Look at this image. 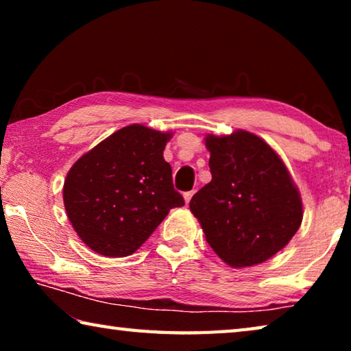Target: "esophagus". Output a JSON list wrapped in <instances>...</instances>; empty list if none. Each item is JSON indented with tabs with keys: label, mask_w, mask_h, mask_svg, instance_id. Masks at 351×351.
Returning a JSON list of instances; mask_svg holds the SVG:
<instances>
[{
	"label": "esophagus",
	"mask_w": 351,
	"mask_h": 351,
	"mask_svg": "<svg viewBox=\"0 0 351 351\" xmlns=\"http://www.w3.org/2000/svg\"><path fill=\"white\" fill-rule=\"evenodd\" d=\"M192 197H193V192H186V193H184V201H186V204L190 203V199H192Z\"/></svg>",
	"instance_id": "obj_1"
}]
</instances>
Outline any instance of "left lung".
Segmentation results:
<instances>
[{
    "label": "left lung",
    "instance_id": "obj_1",
    "mask_svg": "<svg viewBox=\"0 0 351 351\" xmlns=\"http://www.w3.org/2000/svg\"><path fill=\"white\" fill-rule=\"evenodd\" d=\"M212 181L190 199L206 240L224 263H263L288 245L304 210L288 169L249 132L206 138Z\"/></svg>",
    "mask_w": 351,
    "mask_h": 351
}]
</instances>
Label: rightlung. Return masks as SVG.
<instances>
[{
  "instance_id": "obj_1",
  "label": "right lung",
  "mask_w": 351,
  "mask_h": 351,
  "mask_svg": "<svg viewBox=\"0 0 351 351\" xmlns=\"http://www.w3.org/2000/svg\"><path fill=\"white\" fill-rule=\"evenodd\" d=\"M171 133L123 127L68 171L63 201L77 235L94 252L127 257L144 245L173 207L184 206L164 148Z\"/></svg>"
}]
</instances>
